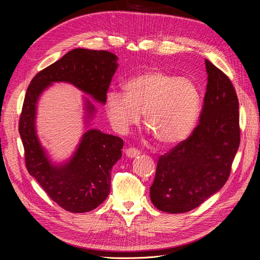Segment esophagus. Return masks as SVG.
I'll return each mask as SVG.
<instances>
[{"label":"esophagus","mask_w":260,"mask_h":260,"mask_svg":"<svg viewBox=\"0 0 260 260\" xmlns=\"http://www.w3.org/2000/svg\"><path fill=\"white\" fill-rule=\"evenodd\" d=\"M124 153H125V156H126L127 158H129V159L138 157V156H140V154H141V153L138 151V149H136V148H134V147L126 148Z\"/></svg>","instance_id":"1"}]
</instances>
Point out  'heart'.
<instances>
[{
  "label": "heart",
  "instance_id": "1",
  "mask_svg": "<svg viewBox=\"0 0 260 260\" xmlns=\"http://www.w3.org/2000/svg\"><path fill=\"white\" fill-rule=\"evenodd\" d=\"M124 92L106 93L105 107L113 127L124 134L143 113L145 125L157 141L172 145L192 133L199 116L200 94L192 80L147 71L127 80Z\"/></svg>",
  "mask_w": 260,
  "mask_h": 260
}]
</instances>
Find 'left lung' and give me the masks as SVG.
Segmentation results:
<instances>
[{"mask_svg": "<svg viewBox=\"0 0 260 260\" xmlns=\"http://www.w3.org/2000/svg\"><path fill=\"white\" fill-rule=\"evenodd\" d=\"M207 91L199 124L192 135L162 155L149 188L154 206L186 213L219 192L240 143L238 99L230 79L209 60Z\"/></svg>", "mask_w": 260, "mask_h": 260, "instance_id": "8db88e82", "label": "left lung"}]
</instances>
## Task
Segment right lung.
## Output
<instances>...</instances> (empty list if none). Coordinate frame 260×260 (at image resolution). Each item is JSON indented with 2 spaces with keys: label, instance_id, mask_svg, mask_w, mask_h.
<instances>
[{
  "label": "right lung",
  "instance_id": "add662e5",
  "mask_svg": "<svg viewBox=\"0 0 260 260\" xmlns=\"http://www.w3.org/2000/svg\"><path fill=\"white\" fill-rule=\"evenodd\" d=\"M118 57L106 50L76 48L41 71L27 88L19 132L28 173L47 195L64 210L86 213L98 208L111 190L112 169L122 157L123 140L89 127L97 109L83 98L84 133L72 156L56 162L40 141L37 131L38 103L53 83H68L102 105Z\"/></svg>",
  "mask_w": 260,
  "mask_h": 260
}]
</instances>
